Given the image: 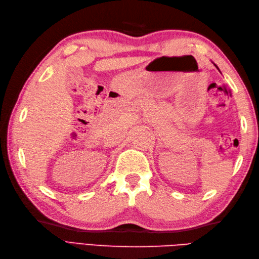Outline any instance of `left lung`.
<instances>
[{
	"mask_svg": "<svg viewBox=\"0 0 259 259\" xmlns=\"http://www.w3.org/2000/svg\"><path fill=\"white\" fill-rule=\"evenodd\" d=\"M216 67H217V65H216ZM217 69H218V67H217Z\"/></svg>",
	"mask_w": 259,
	"mask_h": 259,
	"instance_id": "left-lung-1",
	"label": "left lung"
}]
</instances>
